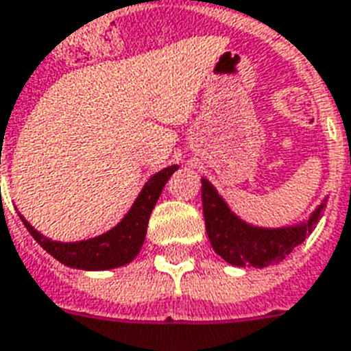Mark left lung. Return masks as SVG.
Segmentation results:
<instances>
[{
    "instance_id": "1",
    "label": "left lung",
    "mask_w": 351,
    "mask_h": 351,
    "mask_svg": "<svg viewBox=\"0 0 351 351\" xmlns=\"http://www.w3.org/2000/svg\"><path fill=\"white\" fill-rule=\"evenodd\" d=\"M201 201L208 241L214 252L236 267H267L282 262L319 223L326 197L308 218L286 227H258L241 219L206 178H201Z\"/></svg>"
}]
</instances>
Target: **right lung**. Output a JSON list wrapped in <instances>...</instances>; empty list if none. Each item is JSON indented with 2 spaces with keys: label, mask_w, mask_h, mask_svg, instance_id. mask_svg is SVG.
<instances>
[{
  "label": "right lung",
  "mask_w": 351,
  "mask_h": 351,
  "mask_svg": "<svg viewBox=\"0 0 351 351\" xmlns=\"http://www.w3.org/2000/svg\"><path fill=\"white\" fill-rule=\"evenodd\" d=\"M178 165L167 167L154 173L138 195L124 214V218L104 234L95 236L89 240L80 241H54L42 232H38L20 213V219L31 232V236L51 254L67 267L84 269V271H108L126 265L137 256L141 247L145 243L148 219L161 195L165 184L170 179Z\"/></svg>",
  "instance_id": "obj_1"
}]
</instances>
